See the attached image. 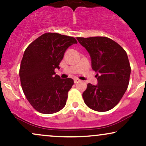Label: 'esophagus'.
Wrapping results in <instances>:
<instances>
[{"instance_id": "1", "label": "esophagus", "mask_w": 146, "mask_h": 146, "mask_svg": "<svg viewBox=\"0 0 146 146\" xmlns=\"http://www.w3.org/2000/svg\"><path fill=\"white\" fill-rule=\"evenodd\" d=\"M74 83H78V82H80V80L78 79V78H74Z\"/></svg>"}]
</instances>
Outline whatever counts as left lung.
<instances>
[{
	"label": "left lung",
	"mask_w": 146,
	"mask_h": 146,
	"mask_svg": "<svg viewBox=\"0 0 146 146\" xmlns=\"http://www.w3.org/2000/svg\"><path fill=\"white\" fill-rule=\"evenodd\" d=\"M90 54L98 84H87L83 93L85 103L94 111L104 112L117 104L129 83L131 66L126 51L105 37H77Z\"/></svg>",
	"instance_id": "8db88e82"
}]
</instances>
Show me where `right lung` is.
Wrapping results in <instances>:
<instances>
[{
    "instance_id": "1",
    "label": "right lung",
    "mask_w": 146,
    "mask_h": 146,
    "mask_svg": "<svg viewBox=\"0 0 146 146\" xmlns=\"http://www.w3.org/2000/svg\"><path fill=\"white\" fill-rule=\"evenodd\" d=\"M77 44L75 38L46 33L33 41L24 52L20 78L24 94L33 107L44 114L58 112L65 107L72 78H61L59 69L66 50Z\"/></svg>"
}]
</instances>
